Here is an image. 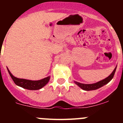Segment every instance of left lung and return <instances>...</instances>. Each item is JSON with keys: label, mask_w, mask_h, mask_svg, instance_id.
Masks as SVG:
<instances>
[{"label": "left lung", "mask_w": 123, "mask_h": 123, "mask_svg": "<svg viewBox=\"0 0 123 123\" xmlns=\"http://www.w3.org/2000/svg\"><path fill=\"white\" fill-rule=\"evenodd\" d=\"M117 66L115 68V69H114V71H112V73L109 75L108 77L105 78L104 80H101V81H98L97 83H95L93 84H83V83H80L77 82V81H74V83L76 84L77 85L79 86L81 89H82L83 90H87V91H89V90H96V89H99V88L101 87L104 86V85H106L107 83H108L112 79L114 74L115 73V71H116Z\"/></svg>", "instance_id": "obj_1"}]
</instances>
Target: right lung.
I'll list each match as a JSON object with an SVG mask.
<instances>
[{
    "mask_svg": "<svg viewBox=\"0 0 123 123\" xmlns=\"http://www.w3.org/2000/svg\"><path fill=\"white\" fill-rule=\"evenodd\" d=\"M8 73L9 74L10 76L11 77L15 85H17L18 86H20L21 87L24 88V89H28V90H38V89H42L43 87L46 85L48 82H49V80H50V76H48L47 77L44 78V79H42L40 80H26V79H18V78L15 77L13 76L10 71L9 70L8 68Z\"/></svg>",
    "mask_w": 123,
    "mask_h": 123,
    "instance_id": "add662e5",
    "label": "right lung"
}]
</instances>
